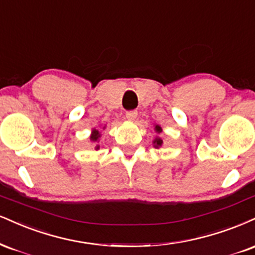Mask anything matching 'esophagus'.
Here are the masks:
<instances>
[{"label":"esophagus","mask_w":255,"mask_h":255,"mask_svg":"<svg viewBox=\"0 0 255 255\" xmlns=\"http://www.w3.org/2000/svg\"><path fill=\"white\" fill-rule=\"evenodd\" d=\"M126 116H127V119L129 120V121H134L137 116V112L136 110H129V112L126 113Z\"/></svg>","instance_id":"obj_1"}]
</instances>
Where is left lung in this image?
Listing matches in <instances>:
<instances>
[{"instance_id":"1","label":"left lung","mask_w":255,"mask_h":255,"mask_svg":"<svg viewBox=\"0 0 255 255\" xmlns=\"http://www.w3.org/2000/svg\"><path fill=\"white\" fill-rule=\"evenodd\" d=\"M154 129H155V131H157V133L159 134V133H161V131H162V129H161V127H160V126H159V125H155V128H154ZM153 143H154V147H155V148H159V147H160L161 145H162V140L160 139V137H155V139H154V141H153Z\"/></svg>"}]
</instances>
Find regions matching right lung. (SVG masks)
Here are the masks:
<instances>
[{
    "label": "right lung",
    "mask_w": 255,
    "mask_h": 255,
    "mask_svg": "<svg viewBox=\"0 0 255 255\" xmlns=\"http://www.w3.org/2000/svg\"><path fill=\"white\" fill-rule=\"evenodd\" d=\"M100 137H101V133H100V131H98V129H93V133H91V135H90V140L94 141V142H97ZM95 148L98 149V148H100V146L96 145V147H95Z\"/></svg>",
    "instance_id": "add662e5"
}]
</instances>
